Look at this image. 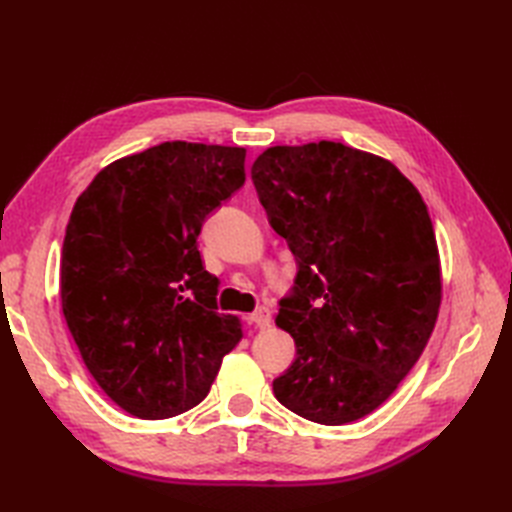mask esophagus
I'll return each mask as SVG.
<instances>
[{"label":"esophagus","mask_w":512,"mask_h":512,"mask_svg":"<svg viewBox=\"0 0 512 512\" xmlns=\"http://www.w3.org/2000/svg\"><path fill=\"white\" fill-rule=\"evenodd\" d=\"M247 322L254 324V327H260V329H267L271 324V312L267 307H258L254 314L247 316Z\"/></svg>","instance_id":"34e87169"}]
</instances>
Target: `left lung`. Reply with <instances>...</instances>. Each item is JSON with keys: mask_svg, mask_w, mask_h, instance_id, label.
Wrapping results in <instances>:
<instances>
[{"mask_svg": "<svg viewBox=\"0 0 512 512\" xmlns=\"http://www.w3.org/2000/svg\"><path fill=\"white\" fill-rule=\"evenodd\" d=\"M252 181L297 260L275 318L297 359L273 393L307 421H359L393 395L436 327L442 277L427 205L389 160L333 141L271 147Z\"/></svg>", "mask_w": 512, "mask_h": 512, "instance_id": "1", "label": "left lung"}]
</instances>
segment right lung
I'll use <instances>...</instances> for the list:
<instances>
[{"mask_svg":"<svg viewBox=\"0 0 512 512\" xmlns=\"http://www.w3.org/2000/svg\"><path fill=\"white\" fill-rule=\"evenodd\" d=\"M243 164V147L162 143L108 164L72 209L61 309L89 374L132 416L198 406L243 337L196 243Z\"/></svg>","mask_w":512,"mask_h":512,"instance_id":"1","label":"right lung"}]
</instances>
